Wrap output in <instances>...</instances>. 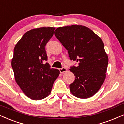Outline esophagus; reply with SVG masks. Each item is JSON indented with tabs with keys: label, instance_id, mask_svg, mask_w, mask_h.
<instances>
[{
	"label": "esophagus",
	"instance_id": "esophagus-1",
	"mask_svg": "<svg viewBox=\"0 0 124 124\" xmlns=\"http://www.w3.org/2000/svg\"><path fill=\"white\" fill-rule=\"evenodd\" d=\"M59 71L61 73H65V72H66L67 71V69H66L65 67H62L61 68V69H59Z\"/></svg>",
	"mask_w": 124,
	"mask_h": 124
}]
</instances>
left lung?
<instances>
[{"label": "left lung", "instance_id": "8db88e82", "mask_svg": "<svg viewBox=\"0 0 124 124\" xmlns=\"http://www.w3.org/2000/svg\"><path fill=\"white\" fill-rule=\"evenodd\" d=\"M54 33L67 50L70 59L78 63L70 69L75 76V80L70 85L71 93L80 98L92 97L106 76L108 57L103 41L93 30L81 25L58 27Z\"/></svg>", "mask_w": 124, "mask_h": 124}]
</instances>
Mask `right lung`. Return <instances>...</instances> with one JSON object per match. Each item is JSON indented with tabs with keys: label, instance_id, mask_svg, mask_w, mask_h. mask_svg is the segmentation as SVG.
Here are the masks:
<instances>
[{
	"label": "right lung",
	"instance_id": "right-lung-1",
	"mask_svg": "<svg viewBox=\"0 0 124 124\" xmlns=\"http://www.w3.org/2000/svg\"><path fill=\"white\" fill-rule=\"evenodd\" d=\"M54 27L29 30L15 46L12 67L16 83L25 95L32 100L43 99L50 95L59 76L57 69L50 67L45 46L53 36Z\"/></svg>",
	"mask_w": 124,
	"mask_h": 124
}]
</instances>
